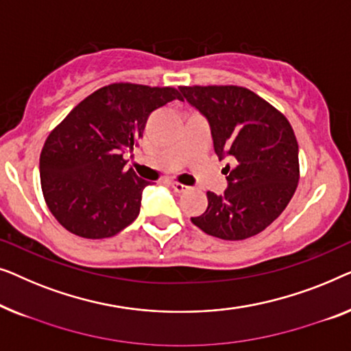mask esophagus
<instances>
[{
    "instance_id": "1",
    "label": "esophagus",
    "mask_w": 351,
    "mask_h": 351,
    "mask_svg": "<svg viewBox=\"0 0 351 351\" xmlns=\"http://www.w3.org/2000/svg\"><path fill=\"white\" fill-rule=\"evenodd\" d=\"M170 186L173 187L175 192H184V191L189 189V187L184 186V184H181V182H178V181H170Z\"/></svg>"
}]
</instances>
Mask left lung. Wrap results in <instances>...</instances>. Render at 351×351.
I'll list each match as a JSON object with an SVG mask.
<instances>
[{
  "mask_svg": "<svg viewBox=\"0 0 351 351\" xmlns=\"http://www.w3.org/2000/svg\"><path fill=\"white\" fill-rule=\"evenodd\" d=\"M180 92L210 122L215 152L230 156L227 189L206 192L205 213L191 218L221 240L250 239L270 226L299 182V146L283 112L240 86H181Z\"/></svg>",
  "mask_w": 351,
  "mask_h": 351,
  "instance_id": "obj_1",
  "label": "left lung"
}]
</instances>
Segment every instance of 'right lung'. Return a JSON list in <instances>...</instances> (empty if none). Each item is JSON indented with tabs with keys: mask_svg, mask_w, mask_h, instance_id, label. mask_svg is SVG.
I'll list each match as a JSON object with an SVG mask.
<instances>
[{
	"mask_svg": "<svg viewBox=\"0 0 351 351\" xmlns=\"http://www.w3.org/2000/svg\"><path fill=\"white\" fill-rule=\"evenodd\" d=\"M173 100H182L175 87L114 82L84 98L49 133L39 156L41 189L68 232L108 239L136 219L149 181L128 169L124 154L138 146L151 112Z\"/></svg>",
	"mask_w": 351,
	"mask_h": 351,
	"instance_id": "add662e5",
	"label": "right lung"
}]
</instances>
